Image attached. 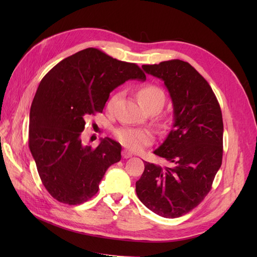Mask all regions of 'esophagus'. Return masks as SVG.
Returning a JSON list of instances; mask_svg holds the SVG:
<instances>
[{"label": "esophagus", "instance_id": "1", "mask_svg": "<svg viewBox=\"0 0 257 257\" xmlns=\"http://www.w3.org/2000/svg\"><path fill=\"white\" fill-rule=\"evenodd\" d=\"M132 155H133V153H132L131 151H128V150H126V149L122 150V157H123L124 159H128V158L132 157Z\"/></svg>", "mask_w": 257, "mask_h": 257}]
</instances>
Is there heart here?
Returning a JSON list of instances; mask_svg holds the SVG:
<instances>
[{
  "label": "heart",
  "mask_w": 257,
  "mask_h": 257,
  "mask_svg": "<svg viewBox=\"0 0 257 257\" xmlns=\"http://www.w3.org/2000/svg\"><path fill=\"white\" fill-rule=\"evenodd\" d=\"M120 97V93L112 96L108 106L112 107ZM138 98L141 100L144 108L150 106L163 107L165 102V93L158 85L146 84L138 90ZM114 135L116 139L131 150H141L147 145L152 143V134L149 131L144 128H132V127H120L115 130Z\"/></svg>",
  "instance_id": "b5f03b06"
}]
</instances>
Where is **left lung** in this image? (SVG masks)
Instances as JSON below:
<instances>
[{
	"label": "left lung",
	"mask_w": 257,
	"mask_h": 257,
	"mask_svg": "<svg viewBox=\"0 0 257 257\" xmlns=\"http://www.w3.org/2000/svg\"><path fill=\"white\" fill-rule=\"evenodd\" d=\"M142 67L164 81L173 102L174 124L153 152L167 165L145 162L136 193L152 212L175 219L197 207L211 190L222 165V111L211 87L188 62L170 60Z\"/></svg>",
	"instance_id": "left-lung-1"
}]
</instances>
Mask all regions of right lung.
I'll return each mask as SVG.
<instances>
[{
    "label": "right lung",
    "instance_id": "add662e5",
    "mask_svg": "<svg viewBox=\"0 0 257 257\" xmlns=\"http://www.w3.org/2000/svg\"><path fill=\"white\" fill-rule=\"evenodd\" d=\"M130 79L146 80L135 63L96 48L62 60L45 75L31 105L29 147L38 175L60 203L79 205L98 191L108 167L121 160V145L104 138L83 146L85 120L102 112L110 92Z\"/></svg>",
    "mask_w": 257,
    "mask_h": 257
}]
</instances>
